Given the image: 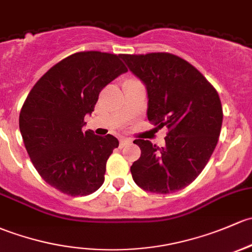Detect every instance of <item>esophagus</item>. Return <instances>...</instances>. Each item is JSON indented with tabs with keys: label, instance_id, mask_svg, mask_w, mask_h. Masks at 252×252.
<instances>
[{
	"label": "esophagus",
	"instance_id": "34e87169",
	"mask_svg": "<svg viewBox=\"0 0 252 252\" xmlns=\"http://www.w3.org/2000/svg\"><path fill=\"white\" fill-rule=\"evenodd\" d=\"M129 142H131L130 139H128V137H122L121 139V142H119V146L121 147H124L126 144H129Z\"/></svg>",
	"mask_w": 252,
	"mask_h": 252
}]
</instances>
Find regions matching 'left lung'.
I'll return each mask as SVG.
<instances>
[{"instance_id": "8db88e82", "label": "left lung", "mask_w": 252, "mask_h": 252, "mask_svg": "<svg viewBox=\"0 0 252 252\" xmlns=\"http://www.w3.org/2000/svg\"><path fill=\"white\" fill-rule=\"evenodd\" d=\"M129 70L146 86L147 118L168 128L165 146L137 139L141 157L130 166L142 189L168 194L189 186L210 159L221 133V100L202 73L177 55L122 54Z\"/></svg>"}]
</instances>
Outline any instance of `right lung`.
Returning a JSON list of instances; mask_svg holds the SVG:
<instances>
[{"instance_id":"right-lung-1","label":"right lung","mask_w":252,"mask_h":252,"mask_svg":"<svg viewBox=\"0 0 252 252\" xmlns=\"http://www.w3.org/2000/svg\"><path fill=\"white\" fill-rule=\"evenodd\" d=\"M126 71L121 54L79 52L53 66L29 93L20 133L33 166L52 187L77 197L104 184L106 161L119 142L82 128L102 88Z\"/></svg>"}]
</instances>
